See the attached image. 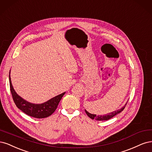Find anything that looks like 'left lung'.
Segmentation results:
<instances>
[{
    "label": "left lung",
    "mask_w": 152,
    "mask_h": 152,
    "mask_svg": "<svg viewBox=\"0 0 152 152\" xmlns=\"http://www.w3.org/2000/svg\"><path fill=\"white\" fill-rule=\"evenodd\" d=\"M127 103H128V102H127ZM127 103L125 104V105L123 107H122V108H121V109H119V110H117L116 111L111 112V113L107 114L104 115H96V114H91L89 113V112H88L86 110H85V112H86V114H87V115L90 118H91L92 119H95V120H96V121H107V120H109V119L112 118V117H113L114 116H115L117 114H119L125 108V107L127 105Z\"/></svg>",
    "instance_id": "8db88e82"
}]
</instances>
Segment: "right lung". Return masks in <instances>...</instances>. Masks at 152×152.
I'll return each mask as SVG.
<instances>
[{
    "instance_id": "add662e5",
    "label": "right lung",
    "mask_w": 152,
    "mask_h": 152,
    "mask_svg": "<svg viewBox=\"0 0 152 152\" xmlns=\"http://www.w3.org/2000/svg\"><path fill=\"white\" fill-rule=\"evenodd\" d=\"M9 85H10V90L13 100L18 108L23 111L24 113L35 118H45L52 115L56 110L62 97L65 94V92L63 93L42 104H34L24 100L16 94L12 85L10 75H9Z\"/></svg>"
}]
</instances>
